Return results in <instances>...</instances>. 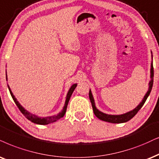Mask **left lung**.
Wrapping results in <instances>:
<instances>
[{
  "label": "left lung",
  "instance_id": "8db88e82",
  "mask_svg": "<svg viewBox=\"0 0 159 159\" xmlns=\"http://www.w3.org/2000/svg\"><path fill=\"white\" fill-rule=\"evenodd\" d=\"M152 53V52H151ZM153 75H154V72H153V66H152V61H151V67H150V81L149 82V88H148V91L147 92L145 95L144 96L143 99H142V102L134 109L131 110V111L127 112V113H125L122 114H118V115H112V114H107L103 113V112L99 111L95 106V103H94V100L93 96H92L91 89H89V100L91 101L92 108H93V111L94 115H95L98 119L103 120V121L111 122V123H123V122H126L129 121L130 119L134 117V116L137 114V112L139 111V109L143 106L144 103H145L147 98H148L149 94L151 92L152 87V84H153Z\"/></svg>",
  "mask_w": 159,
  "mask_h": 159
}]
</instances>
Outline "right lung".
<instances>
[{
    "instance_id": "obj_1",
    "label": "right lung",
    "mask_w": 159,
    "mask_h": 159,
    "mask_svg": "<svg viewBox=\"0 0 159 159\" xmlns=\"http://www.w3.org/2000/svg\"><path fill=\"white\" fill-rule=\"evenodd\" d=\"M77 86V84H74L73 85L71 86V87L70 88L69 91L67 92V97H66V100H65V106H64L63 109L61 110V112H59V114H56V115H53V116H45V117H41V116H38L35 114L30 113L29 111L25 110L23 106L20 105V103L17 101V100L16 99V98L12 92H11V89L8 85V88H9V90L10 92V94H11V97H12L14 101L17 106L18 107V108L20 109V111L22 112V114H23L24 116L27 118L28 120H30V121L34 122V123L36 124H39V125H48L49 123H51V122H54L56 121H57L58 120L61 119V117H63L64 115H65L66 113V111H67V107L68 105V103H69V100L70 99V97H71L72 94L74 91V89H75V87Z\"/></svg>"
}]
</instances>
